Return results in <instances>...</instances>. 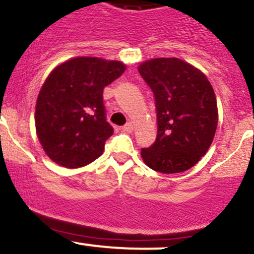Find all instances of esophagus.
I'll list each match as a JSON object with an SVG mask.
<instances>
[{"instance_id":"34e87169","label":"esophagus","mask_w":254,"mask_h":254,"mask_svg":"<svg viewBox=\"0 0 254 254\" xmlns=\"http://www.w3.org/2000/svg\"><path fill=\"white\" fill-rule=\"evenodd\" d=\"M122 130L126 133H132L133 132V125L130 124V122H128V124H126L124 127H122Z\"/></svg>"}]
</instances>
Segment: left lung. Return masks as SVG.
Listing matches in <instances>:
<instances>
[{
  "label": "left lung",
  "instance_id": "obj_1",
  "mask_svg": "<svg viewBox=\"0 0 254 254\" xmlns=\"http://www.w3.org/2000/svg\"><path fill=\"white\" fill-rule=\"evenodd\" d=\"M152 90L157 138L141 149L145 164L163 174L189 170L209 150L218 124L217 102L204 73L176 58L145 61L138 68Z\"/></svg>",
  "mask_w": 254,
  "mask_h": 254
}]
</instances>
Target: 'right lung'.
Wrapping results in <instances>:
<instances>
[{
	"mask_svg": "<svg viewBox=\"0 0 254 254\" xmlns=\"http://www.w3.org/2000/svg\"><path fill=\"white\" fill-rule=\"evenodd\" d=\"M125 70L120 61L75 58L49 74L37 98L35 120L39 141L55 163L84 167L103 153L114 133L103 90Z\"/></svg>",
	"mask_w": 254,
	"mask_h": 254,
	"instance_id": "1",
	"label": "right lung"
}]
</instances>
